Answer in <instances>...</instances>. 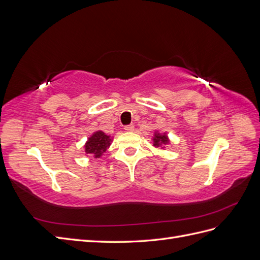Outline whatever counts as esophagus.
Listing matches in <instances>:
<instances>
[{
  "label": "esophagus",
  "mask_w": 260,
  "mask_h": 260,
  "mask_svg": "<svg viewBox=\"0 0 260 260\" xmlns=\"http://www.w3.org/2000/svg\"><path fill=\"white\" fill-rule=\"evenodd\" d=\"M124 130H125V131H128V132H132L133 130H135V125H133V124H128V125H125V127H124Z\"/></svg>",
  "instance_id": "esophagus-1"
}]
</instances>
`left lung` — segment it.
<instances>
[{
  "label": "left lung",
  "instance_id": "left-lung-1",
  "mask_svg": "<svg viewBox=\"0 0 260 260\" xmlns=\"http://www.w3.org/2000/svg\"><path fill=\"white\" fill-rule=\"evenodd\" d=\"M169 138L167 136V133H159L158 131H155L154 132V137H153V145L155 147H159L162 146L165 147V145L169 144Z\"/></svg>",
  "mask_w": 260,
  "mask_h": 260
}]
</instances>
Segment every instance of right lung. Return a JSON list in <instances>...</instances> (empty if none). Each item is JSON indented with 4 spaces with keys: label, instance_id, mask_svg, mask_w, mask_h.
<instances>
[{
    "label": "right lung",
    "instance_id": "add662e5",
    "mask_svg": "<svg viewBox=\"0 0 260 260\" xmlns=\"http://www.w3.org/2000/svg\"><path fill=\"white\" fill-rule=\"evenodd\" d=\"M113 142L112 137L107 136L103 131H95L84 144L85 154H91L94 158H100L111 146Z\"/></svg>",
    "mask_w": 260,
    "mask_h": 260
}]
</instances>
